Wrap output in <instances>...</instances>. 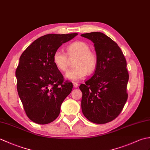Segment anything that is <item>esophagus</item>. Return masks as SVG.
<instances>
[{
  "label": "esophagus",
  "mask_w": 150,
  "mask_h": 150,
  "mask_svg": "<svg viewBox=\"0 0 150 150\" xmlns=\"http://www.w3.org/2000/svg\"><path fill=\"white\" fill-rule=\"evenodd\" d=\"M73 86H74L75 88H77V87H78L79 84L77 83V82H73Z\"/></svg>",
  "instance_id": "1"
}]
</instances>
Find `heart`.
I'll list each match as a JSON object with an SVG mask.
<instances>
[{"instance_id": "obj_1", "label": "heart", "mask_w": 150, "mask_h": 150, "mask_svg": "<svg viewBox=\"0 0 150 150\" xmlns=\"http://www.w3.org/2000/svg\"><path fill=\"white\" fill-rule=\"evenodd\" d=\"M88 44L83 41H75L67 46V53L70 58H77L74 63L75 68L66 73L68 80L78 81L83 79L88 73L95 71L97 66V57ZM53 61L60 71H65L68 67L69 59L65 53L60 50L53 53Z\"/></svg>"}]
</instances>
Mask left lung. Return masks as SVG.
<instances>
[{"label": "left lung", "mask_w": 150, "mask_h": 150, "mask_svg": "<svg viewBox=\"0 0 150 150\" xmlns=\"http://www.w3.org/2000/svg\"><path fill=\"white\" fill-rule=\"evenodd\" d=\"M81 35L93 42L97 57L93 75L79 86L82 113L93 123L109 122L118 117L128 99L126 60L117 44L105 34L91 32Z\"/></svg>", "instance_id": "obj_1"}]
</instances>
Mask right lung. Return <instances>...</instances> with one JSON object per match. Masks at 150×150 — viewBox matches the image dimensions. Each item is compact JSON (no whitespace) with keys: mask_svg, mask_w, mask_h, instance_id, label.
I'll return each mask as SVG.
<instances>
[{"mask_svg":"<svg viewBox=\"0 0 150 150\" xmlns=\"http://www.w3.org/2000/svg\"><path fill=\"white\" fill-rule=\"evenodd\" d=\"M77 35H45L22 53L15 71L17 91L25 112L33 122H53L59 116L64 100L71 93L73 84L64 81L53 63V55L62 44Z\"/></svg>","mask_w":150,"mask_h":150,"instance_id":"right-lung-1","label":"right lung"}]
</instances>
